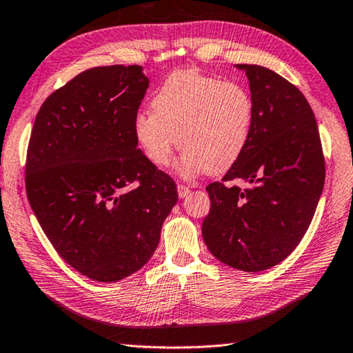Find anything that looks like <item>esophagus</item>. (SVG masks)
Here are the masks:
<instances>
[{
  "mask_svg": "<svg viewBox=\"0 0 353 353\" xmlns=\"http://www.w3.org/2000/svg\"><path fill=\"white\" fill-rule=\"evenodd\" d=\"M177 193H179V198L183 199V198H187V196H188L190 188L185 187V185H182V183H179L177 185Z\"/></svg>",
  "mask_w": 353,
  "mask_h": 353,
  "instance_id": "1",
  "label": "esophagus"
}]
</instances>
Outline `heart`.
Segmentation results:
<instances>
[{"label":"heart","mask_w":353,"mask_h":353,"mask_svg":"<svg viewBox=\"0 0 353 353\" xmlns=\"http://www.w3.org/2000/svg\"><path fill=\"white\" fill-rule=\"evenodd\" d=\"M151 112L134 118L137 145L159 168L170 163L179 145L183 152L176 170L183 177L229 170L246 148L254 123L246 88L194 70L166 77L151 99Z\"/></svg>","instance_id":"b5f03b06"}]
</instances>
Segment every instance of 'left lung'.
Masks as SVG:
<instances>
[{
	"label": "left lung",
	"mask_w": 353,
	"mask_h": 353,
	"mask_svg": "<svg viewBox=\"0 0 353 353\" xmlns=\"http://www.w3.org/2000/svg\"><path fill=\"white\" fill-rule=\"evenodd\" d=\"M246 73L254 123L246 148L223 177L244 187L210 183L202 238L213 256L244 272L283 261L305 235L325 181L318 123L292 83L260 65Z\"/></svg>",
	"instance_id": "1"
}]
</instances>
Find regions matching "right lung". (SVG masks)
Here are the masks:
<instances>
[{
    "instance_id": "1",
    "label": "right lung",
    "mask_w": 353,
    "mask_h": 353,
    "mask_svg": "<svg viewBox=\"0 0 353 353\" xmlns=\"http://www.w3.org/2000/svg\"><path fill=\"white\" fill-rule=\"evenodd\" d=\"M148 87L140 65L82 71L46 98L29 140L26 193L35 218L57 254L97 282L141 270L177 202L174 181L134 139Z\"/></svg>"
}]
</instances>
